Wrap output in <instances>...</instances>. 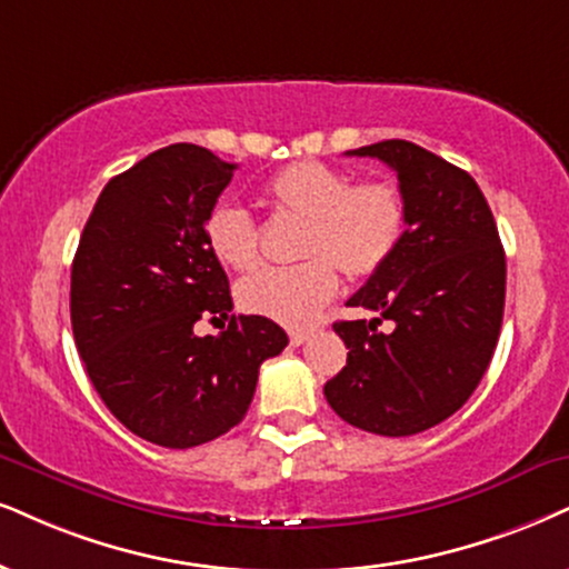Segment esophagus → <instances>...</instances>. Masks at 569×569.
<instances>
[{"instance_id":"34e87169","label":"esophagus","mask_w":569,"mask_h":569,"mask_svg":"<svg viewBox=\"0 0 569 569\" xmlns=\"http://www.w3.org/2000/svg\"><path fill=\"white\" fill-rule=\"evenodd\" d=\"M308 335H311V332H308V329H292V332H290V342H292V346H303V342L308 340Z\"/></svg>"}]
</instances>
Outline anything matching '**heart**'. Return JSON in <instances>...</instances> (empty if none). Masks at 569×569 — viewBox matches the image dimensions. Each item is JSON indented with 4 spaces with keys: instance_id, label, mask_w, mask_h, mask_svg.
<instances>
[{
    "instance_id": "obj_1",
    "label": "heart",
    "mask_w": 569,
    "mask_h": 569,
    "mask_svg": "<svg viewBox=\"0 0 569 569\" xmlns=\"http://www.w3.org/2000/svg\"><path fill=\"white\" fill-rule=\"evenodd\" d=\"M342 168L298 160L266 181L273 213L303 223L292 269H263L237 287L242 311L306 327L338 296V271L367 279L396 256L406 231V198L392 181L367 179L350 184ZM208 248L223 266L250 271L258 266V227L248 210L216 206L206 219Z\"/></svg>"
}]
</instances>
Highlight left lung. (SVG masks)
<instances>
[{"label":"left lung","mask_w":569,"mask_h":569,"mask_svg":"<svg viewBox=\"0 0 569 569\" xmlns=\"http://www.w3.org/2000/svg\"><path fill=\"white\" fill-rule=\"evenodd\" d=\"M398 173L406 231L396 256L348 306L377 319L335 321L348 363L325 385L327 403L359 430L403 438L467 403L499 342L507 258L478 181L406 139L348 150ZM393 321L390 333L376 329Z\"/></svg>","instance_id":"left-lung-1"}]
</instances>
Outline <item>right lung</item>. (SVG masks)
Wrapping results in <instances>:
<instances>
[{
  "instance_id": "1",
  "label": "right lung",
  "mask_w": 569,
  "mask_h": 569,
  "mask_svg": "<svg viewBox=\"0 0 569 569\" xmlns=\"http://www.w3.org/2000/svg\"><path fill=\"white\" fill-rule=\"evenodd\" d=\"M234 163L198 144H168L104 184L70 269V325L94 390L139 438L192 448L240 425L258 369L287 335L234 317L206 219ZM230 319L198 339L200 318Z\"/></svg>"
}]
</instances>
